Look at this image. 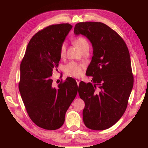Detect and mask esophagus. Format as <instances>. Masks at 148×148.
Returning a JSON list of instances; mask_svg holds the SVG:
<instances>
[{"label":"esophagus","instance_id":"34e87169","mask_svg":"<svg viewBox=\"0 0 148 148\" xmlns=\"http://www.w3.org/2000/svg\"><path fill=\"white\" fill-rule=\"evenodd\" d=\"M76 82H77V86H78L79 84V82H80V79H79V78H76Z\"/></svg>","mask_w":148,"mask_h":148}]
</instances>
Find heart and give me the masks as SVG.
Segmentation results:
<instances>
[{
  "mask_svg": "<svg viewBox=\"0 0 148 148\" xmlns=\"http://www.w3.org/2000/svg\"><path fill=\"white\" fill-rule=\"evenodd\" d=\"M74 44L79 50L83 48L84 46H89L87 40L82 36L78 37V38L75 40ZM65 51H66V45L64 43L62 44V46L61 47V56H64L65 53ZM84 66V64L77 63V62L74 61H71L65 65L64 70L66 73L68 75L75 77H78L82 75V72H83Z\"/></svg>",
  "mask_w": 148,
  "mask_h": 148,
  "instance_id": "1",
  "label": "heart"
}]
</instances>
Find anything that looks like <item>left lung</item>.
<instances>
[{
    "instance_id": "1",
    "label": "left lung",
    "mask_w": 148,
    "mask_h": 148,
    "mask_svg": "<svg viewBox=\"0 0 148 148\" xmlns=\"http://www.w3.org/2000/svg\"><path fill=\"white\" fill-rule=\"evenodd\" d=\"M91 43L92 57L87 76L91 83L81 82L79 95L85 102L83 121L95 131L110 128L123 115L133 87L131 57L123 40L101 22H82L74 27Z\"/></svg>"
}]
</instances>
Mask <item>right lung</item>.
Instances as JSON below:
<instances>
[{
    "label": "right lung",
    "mask_w": 148,
    "mask_h": 148,
    "mask_svg": "<svg viewBox=\"0 0 148 148\" xmlns=\"http://www.w3.org/2000/svg\"><path fill=\"white\" fill-rule=\"evenodd\" d=\"M72 28L69 23L52 25L34 35L20 65L19 89L30 118L47 130L59 129L77 92L74 79L53 86L52 71L59 66L61 47Z\"/></svg>",
    "instance_id": "right-lung-1"
}]
</instances>
